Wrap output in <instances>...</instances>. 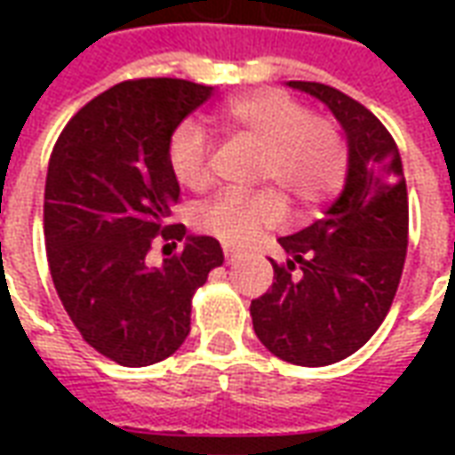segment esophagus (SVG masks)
<instances>
[{"instance_id": "obj_1", "label": "esophagus", "mask_w": 455, "mask_h": 455, "mask_svg": "<svg viewBox=\"0 0 455 455\" xmlns=\"http://www.w3.org/2000/svg\"><path fill=\"white\" fill-rule=\"evenodd\" d=\"M224 258H227V263H234V258H236V253H234V248L224 246Z\"/></svg>"}]
</instances>
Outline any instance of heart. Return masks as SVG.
Segmentation results:
<instances>
[{
	"label": "heart",
	"mask_w": 455,
	"mask_h": 455,
	"mask_svg": "<svg viewBox=\"0 0 455 455\" xmlns=\"http://www.w3.org/2000/svg\"><path fill=\"white\" fill-rule=\"evenodd\" d=\"M219 124L263 148L258 180L273 182L297 207H315L341 188L348 146L334 121L312 116L305 104L277 90L228 100ZM209 136L197 121H182L168 143V165L182 188L209 185ZM285 217L275 192H221L199 209V227L227 243H246Z\"/></svg>",
	"instance_id": "heart-1"
}]
</instances>
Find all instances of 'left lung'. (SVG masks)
Segmentation results:
<instances>
[{"label":"left lung","instance_id":"1","mask_svg":"<svg viewBox=\"0 0 455 455\" xmlns=\"http://www.w3.org/2000/svg\"><path fill=\"white\" fill-rule=\"evenodd\" d=\"M287 87L334 114L348 146L341 195L324 217L280 238L287 263L251 302L253 329L277 358L331 365L361 348L390 312L407 256V185L400 150L375 114L322 83Z\"/></svg>","mask_w":455,"mask_h":455}]
</instances>
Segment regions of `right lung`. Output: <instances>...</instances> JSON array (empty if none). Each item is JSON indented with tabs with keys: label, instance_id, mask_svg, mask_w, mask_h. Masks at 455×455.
Segmentation results:
<instances>
[{
	"label": "right lung",
	"instance_id": "1",
	"mask_svg": "<svg viewBox=\"0 0 455 455\" xmlns=\"http://www.w3.org/2000/svg\"><path fill=\"white\" fill-rule=\"evenodd\" d=\"M212 92L172 77L114 84L68 121L48 163L44 224L53 285L84 341L126 368L178 351L189 334L192 295L224 263L219 241L168 224L180 197L170 136ZM158 233L186 246L148 267Z\"/></svg>",
	"mask_w": 455,
	"mask_h": 455
}]
</instances>
